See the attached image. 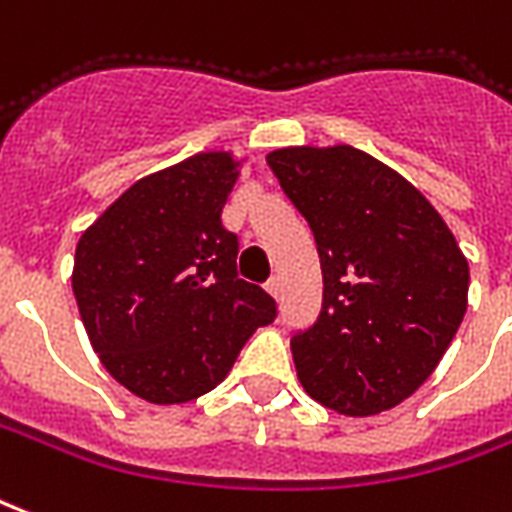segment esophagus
I'll use <instances>...</instances> for the list:
<instances>
[{"label": "esophagus", "instance_id": "34e87169", "mask_svg": "<svg viewBox=\"0 0 512 512\" xmlns=\"http://www.w3.org/2000/svg\"><path fill=\"white\" fill-rule=\"evenodd\" d=\"M266 290L274 295V298H279V293H282V282H279V276H271V279H268Z\"/></svg>", "mask_w": 512, "mask_h": 512}]
</instances>
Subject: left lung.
<instances>
[{
  "label": "left lung",
  "instance_id": "left-lung-1",
  "mask_svg": "<svg viewBox=\"0 0 512 512\" xmlns=\"http://www.w3.org/2000/svg\"><path fill=\"white\" fill-rule=\"evenodd\" d=\"M309 222L323 309L290 339L295 372L323 407L366 418L410 399L467 312L469 266L437 208L352 146L266 157Z\"/></svg>",
  "mask_w": 512,
  "mask_h": 512
}]
</instances>
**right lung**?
Here are the masks:
<instances>
[{
  "mask_svg": "<svg viewBox=\"0 0 512 512\" xmlns=\"http://www.w3.org/2000/svg\"><path fill=\"white\" fill-rule=\"evenodd\" d=\"M238 179L227 151L135 181L78 241L73 293L102 366L151 404L217 388L276 301L238 279L222 208Z\"/></svg>",
  "mask_w": 512,
  "mask_h": 512,
  "instance_id": "add662e5",
  "label": "right lung"
}]
</instances>
